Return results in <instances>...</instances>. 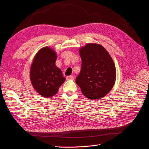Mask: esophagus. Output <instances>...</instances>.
<instances>
[{"label":"esophagus","instance_id":"34e87169","mask_svg":"<svg viewBox=\"0 0 149 149\" xmlns=\"http://www.w3.org/2000/svg\"><path fill=\"white\" fill-rule=\"evenodd\" d=\"M67 80H74V77L73 76H68L66 78Z\"/></svg>","mask_w":149,"mask_h":149}]
</instances>
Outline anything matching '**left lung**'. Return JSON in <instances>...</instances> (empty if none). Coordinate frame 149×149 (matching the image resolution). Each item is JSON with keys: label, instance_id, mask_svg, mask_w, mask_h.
<instances>
[{"label": "left lung", "instance_id": "left-lung-1", "mask_svg": "<svg viewBox=\"0 0 149 149\" xmlns=\"http://www.w3.org/2000/svg\"><path fill=\"white\" fill-rule=\"evenodd\" d=\"M81 71L76 82L84 96L90 100L101 99L111 91L116 79L114 61L104 47L87 43L80 47Z\"/></svg>", "mask_w": 149, "mask_h": 149}]
</instances>
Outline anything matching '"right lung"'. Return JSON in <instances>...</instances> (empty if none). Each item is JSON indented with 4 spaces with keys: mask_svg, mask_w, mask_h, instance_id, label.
Masks as SVG:
<instances>
[{
    "mask_svg": "<svg viewBox=\"0 0 149 149\" xmlns=\"http://www.w3.org/2000/svg\"><path fill=\"white\" fill-rule=\"evenodd\" d=\"M56 59L54 49L43 47L35 54L30 70V79L33 88L45 98L55 95L65 81L61 70L56 67Z\"/></svg>",
    "mask_w": 149,
    "mask_h": 149,
    "instance_id": "1",
    "label": "right lung"
}]
</instances>
